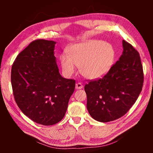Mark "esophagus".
<instances>
[{"mask_svg":"<svg viewBox=\"0 0 153 153\" xmlns=\"http://www.w3.org/2000/svg\"><path fill=\"white\" fill-rule=\"evenodd\" d=\"M76 88L77 89H82V88H83V85H82V83H80V82L77 83L76 84Z\"/></svg>","mask_w":153,"mask_h":153,"instance_id":"1","label":"esophagus"}]
</instances>
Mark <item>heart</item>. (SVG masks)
I'll list each match as a JSON object with an SVG mask.
<instances>
[{
	"label": "heart",
	"instance_id": "1",
	"mask_svg": "<svg viewBox=\"0 0 153 153\" xmlns=\"http://www.w3.org/2000/svg\"><path fill=\"white\" fill-rule=\"evenodd\" d=\"M115 58V51L111 45L101 40H91L76 44L68 50V55L60 56L62 71L71 76L79 66L83 76L89 79L99 78L111 68Z\"/></svg>",
	"mask_w": 153,
	"mask_h": 153
}]
</instances>
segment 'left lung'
<instances>
[{
    "label": "left lung",
    "mask_w": 153,
    "mask_h": 153,
    "mask_svg": "<svg viewBox=\"0 0 153 153\" xmlns=\"http://www.w3.org/2000/svg\"><path fill=\"white\" fill-rule=\"evenodd\" d=\"M119 60L101 78L91 80L84 89L87 108L97 121L108 122L125 115L137 100L144 82L143 70L138 52L123 40Z\"/></svg>",
    "instance_id": "8db88e82"
}]
</instances>
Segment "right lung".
Instances as JSON below:
<instances>
[{
    "label": "right lung",
    "mask_w": 153,
    "mask_h": 153,
    "mask_svg": "<svg viewBox=\"0 0 153 153\" xmlns=\"http://www.w3.org/2000/svg\"><path fill=\"white\" fill-rule=\"evenodd\" d=\"M56 42L32 41L16 58L11 70L15 101L22 112L39 124L52 126L61 121L76 81L59 73L54 50Z\"/></svg>",
    "instance_id": "obj_1"
}]
</instances>
